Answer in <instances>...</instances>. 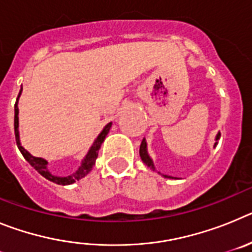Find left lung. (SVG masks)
I'll return each instance as SVG.
<instances>
[{
    "label": "left lung",
    "mask_w": 252,
    "mask_h": 252,
    "mask_svg": "<svg viewBox=\"0 0 252 252\" xmlns=\"http://www.w3.org/2000/svg\"><path fill=\"white\" fill-rule=\"evenodd\" d=\"M220 137H221V133H218L217 137H216V140H218V139H220ZM140 157H141L142 161L145 162V164L149 166V168L154 169L153 160L150 159V157H149V155H148V151H146V141H145V139L142 140L141 145H140ZM165 177H166V175H165ZM168 178H170V177H168Z\"/></svg>",
    "instance_id": "8db88e82"
}]
</instances>
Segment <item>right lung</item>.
I'll list each match as a JSON object with an SVG mask.
<instances>
[{"label":"right lung","mask_w":252,"mask_h":252,"mask_svg":"<svg viewBox=\"0 0 252 252\" xmlns=\"http://www.w3.org/2000/svg\"><path fill=\"white\" fill-rule=\"evenodd\" d=\"M20 94H21V91H20L19 95H17V99H19ZM17 99H16V103H15V122H13V126H15V136H16L17 148H19V150L21 151V154L24 155V158H25V159L30 162V165L34 166L35 170H37V173L43 175L44 178H46V179L50 180V182H53V183L60 184V186H68V184H73L74 182H77V180H79V179H82V178L86 177V175L88 174L91 170H92L93 165H94V162H95V159H97V157H98L99 148H101L102 142H103L104 139H106L107 133H108V131H110L111 125L112 124L110 122L108 125H106V127L103 128V131L99 133L98 137H97V139H95V141L93 142L92 148L90 149V151H88V154H87V157L84 158V160L82 161V165L79 166V169H78L75 173H73L72 175H68V177H55V175L50 174L48 169H46V164H48V161H46V160L41 159V158L32 157V155H31L29 151H26L25 149L22 148L21 144H20L19 116H17L19 115V108H17Z\"/></svg>","instance_id":"1"}]
</instances>
